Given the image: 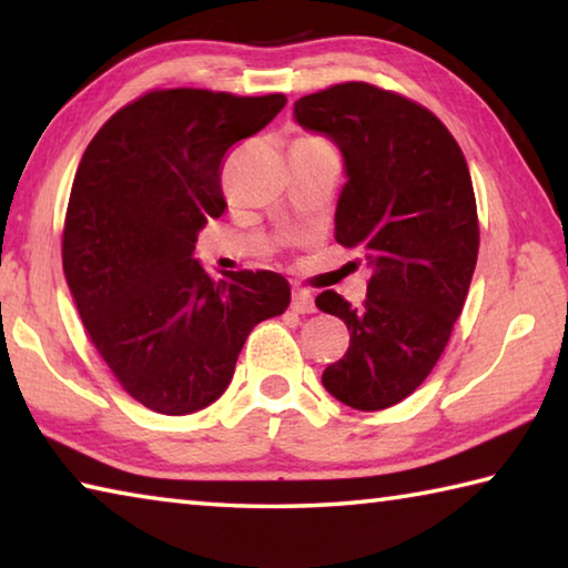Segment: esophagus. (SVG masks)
<instances>
[{
  "label": "esophagus",
  "instance_id": "34e87169",
  "mask_svg": "<svg viewBox=\"0 0 568 568\" xmlns=\"http://www.w3.org/2000/svg\"><path fill=\"white\" fill-rule=\"evenodd\" d=\"M293 311L295 313H315V301H313V293L305 291V287H295L293 291Z\"/></svg>",
  "mask_w": 568,
  "mask_h": 568
}]
</instances>
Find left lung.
<instances>
[{
    "label": "left lung",
    "mask_w": 568,
    "mask_h": 568,
    "mask_svg": "<svg viewBox=\"0 0 568 568\" xmlns=\"http://www.w3.org/2000/svg\"><path fill=\"white\" fill-rule=\"evenodd\" d=\"M293 114L338 145L348 180L335 240L371 267L363 305L333 291L315 297L351 333L323 386L345 406L383 410L426 381L464 311L478 257L466 158L434 112L365 82L305 94Z\"/></svg>",
    "instance_id": "left-lung-1"
}]
</instances>
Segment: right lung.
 <instances>
[{
	"label": "right lung",
	"mask_w": 568,
	"mask_h": 568,
	"mask_svg": "<svg viewBox=\"0 0 568 568\" xmlns=\"http://www.w3.org/2000/svg\"><path fill=\"white\" fill-rule=\"evenodd\" d=\"M285 94L155 90L114 112L72 182L62 267L94 348L134 400L187 416L230 386L261 321L291 285L271 271L210 275L197 233L223 215L220 162L261 132Z\"/></svg>",
	"instance_id": "1"
}]
</instances>
